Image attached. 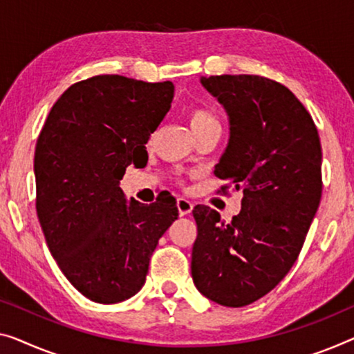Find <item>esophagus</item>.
<instances>
[{"mask_svg":"<svg viewBox=\"0 0 354 354\" xmlns=\"http://www.w3.org/2000/svg\"><path fill=\"white\" fill-rule=\"evenodd\" d=\"M178 209H179V214L181 216H187V214H191L192 213V208H194V205H192V202H189L187 198H178Z\"/></svg>","mask_w":354,"mask_h":354,"instance_id":"34e87169","label":"esophagus"}]
</instances>
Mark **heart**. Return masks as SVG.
<instances>
[{"instance_id":"b5f03b06","label":"heart","mask_w":354,"mask_h":354,"mask_svg":"<svg viewBox=\"0 0 354 354\" xmlns=\"http://www.w3.org/2000/svg\"><path fill=\"white\" fill-rule=\"evenodd\" d=\"M209 124H218V122H216L213 114H209L208 111L195 108L191 111V113H189V125H191L192 131H197Z\"/></svg>"}]
</instances>
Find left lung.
<instances>
[{
  "mask_svg": "<svg viewBox=\"0 0 354 354\" xmlns=\"http://www.w3.org/2000/svg\"><path fill=\"white\" fill-rule=\"evenodd\" d=\"M229 118L214 175L243 191L225 224L197 205L192 279L205 297L245 307L291 270L319 207L321 143L312 115L288 87L252 75L200 77Z\"/></svg>",
  "mask_w": 354,
  "mask_h": 354,
  "instance_id": "left-lung-1",
  "label": "left lung"
}]
</instances>
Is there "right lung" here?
<instances>
[{"label": "right lung", "mask_w": 354, "mask_h": 354, "mask_svg": "<svg viewBox=\"0 0 354 354\" xmlns=\"http://www.w3.org/2000/svg\"><path fill=\"white\" fill-rule=\"evenodd\" d=\"M173 82L93 76L63 92L35 152L36 211L63 275L87 299L118 304L143 288L159 239L178 219L173 197L145 205L120 189L125 168L171 108Z\"/></svg>", "instance_id": "right-lung-1"}]
</instances>
